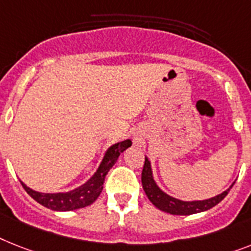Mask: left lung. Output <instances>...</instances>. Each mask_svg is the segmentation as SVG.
Masks as SVG:
<instances>
[{
	"mask_svg": "<svg viewBox=\"0 0 251 251\" xmlns=\"http://www.w3.org/2000/svg\"><path fill=\"white\" fill-rule=\"evenodd\" d=\"M141 181H142V187H144L145 194L148 195L149 200L156 206L158 209L163 210L165 213L175 215H190L195 214V213L205 212L208 209H212L217 204L222 201L223 199L227 196L229 188L222 192L221 195L214 196L208 200H201V201H182L178 199L172 198L163 192L160 188L156 186L154 178H152V172H151L150 161L148 158H145L144 169H142V176H141Z\"/></svg>",
	"mask_w": 251,
	"mask_h": 251,
	"instance_id": "8db88e82",
	"label": "left lung"
}]
</instances>
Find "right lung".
Segmentation results:
<instances>
[{
	"instance_id": "1",
	"label": "right lung",
	"mask_w": 251,
	"mask_h": 251,
	"mask_svg": "<svg viewBox=\"0 0 251 251\" xmlns=\"http://www.w3.org/2000/svg\"><path fill=\"white\" fill-rule=\"evenodd\" d=\"M132 145L130 140H126L123 142L113 145L101 161L100 167L93 175L90 181H87L83 186L75 188L70 192H60V194H41V192L33 191L32 188L26 187L22 182L23 187L32 196L37 202H39L43 206H46L52 210H59V212H69V210H75V209L88 206L92 202L96 201V199L100 196L102 191V185L106 177L107 172L115 164L119 155L123 152L126 149H128Z\"/></svg>"
}]
</instances>
